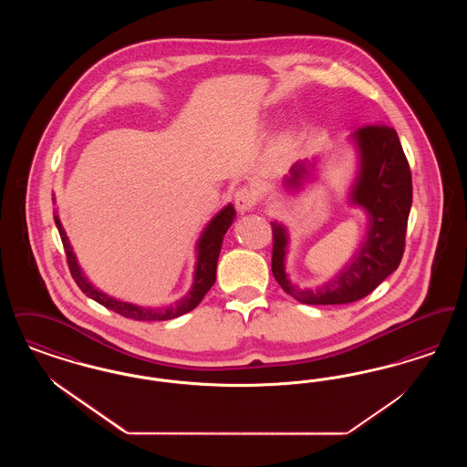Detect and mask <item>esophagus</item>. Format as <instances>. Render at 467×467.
I'll use <instances>...</instances> for the list:
<instances>
[{"instance_id":"esophagus-1","label":"esophagus","mask_w":467,"mask_h":467,"mask_svg":"<svg viewBox=\"0 0 467 467\" xmlns=\"http://www.w3.org/2000/svg\"><path fill=\"white\" fill-rule=\"evenodd\" d=\"M234 204L238 208V212H250L254 210V206L257 204V192L254 187L250 185H242L236 192H234Z\"/></svg>"}]
</instances>
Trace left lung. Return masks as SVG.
<instances>
[{"label": "left lung", "instance_id": "8db88e82", "mask_svg": "<svg viewBox=\"0 0 467 467\" xmlns=\"http://www.w3.org/2000/svg\"><path fill=\"white\" fill-rule=\"evenodd\" d=\"M358 152V173L350 191V202L364 208L369 217L366 240L352 261L333 280L317 289H299L285 273L287 229L273 227L271 271L280 287L305 305H347L368 294L400 266L404 252L406 225L411 208V171L394 128L371 124L352 134ZM308 175V162L290 168L287 187H299Z\"/></svg>", "mask_w": 467, "mask_h": 467}]
</instances>
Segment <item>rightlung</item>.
I'll list each match as a JSON object with an SVG mask.
<instances>
[{
  "label": "right lung",
  "instance_id": "right-lung-1",
  "mask_svg": "<svg viewBox=\"0 0 467 467\" xmlns=\"http://www.w3.org/2000/svg\"><path fill=\"white\" fill-rule=\"evenodd\" d=\"M234 208L233 204L223 206V210L210 221V223L204 227V231L201 233L200 242L196 244L198 250V261H196V271H194V282L191 290L177 301L175 305L164 306V308H143V306H136L131 303H124L119 301L115 297H110L109 294L96 289L89 280L84 276L82 269L77 263V257L73 254V248L67 242V233L63 229V223L59 221L57 213L54 215V221L57 225L61 242L67 252V266L69 273L73 276V280L77 282V285L80 290L94 299L96 303L103 305L105 308L115 311L126 318H133V320H170V318H177L180 315L187 313V311L194 310L201 303V299L204 297V294L212 289V285L215 284L217 278V261H219V254L223 248V234L227 233V229L231 227V223L234 221Z\"/></svg>",
  "mask_w": 467,
  "mask_h": 467
}]
</instances>
